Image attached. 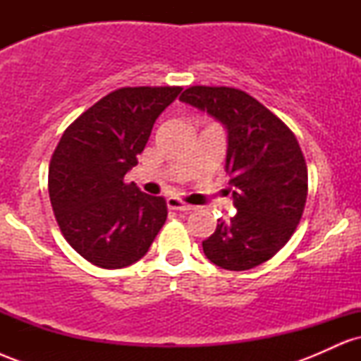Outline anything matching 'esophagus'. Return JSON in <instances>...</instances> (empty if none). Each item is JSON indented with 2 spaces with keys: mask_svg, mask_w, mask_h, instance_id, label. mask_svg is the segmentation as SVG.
Masks as SVG:
<instances>
[{
  "mask_svg": "<svg viewBox=\"0 0 361 361\" xmlns=\"http://www.w3.org/2000/svg\"><path fill=\"white\" fill-rule=\"evenodd\" d=\"M166 204L169 210H178V212H190V210H193V205L185 204V202H181L180 198H175V197L168 198Z\"/></svg>",
  "mask_w": 361,
  "mask_h": 361,
  "instance_id": "1",
  "label": "esophagus"
}]
</instances>
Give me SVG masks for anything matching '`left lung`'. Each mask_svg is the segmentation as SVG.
<instances>
[{
  "label": "left lung",
  "mask_w": 361,
  "mask_h": 361,
  "mask_svg": "<svg viewBox=\"0 0 361 361\" xmlns=\"http://www.w3.org/2000/svg\"><path fill=\"white\" fill-rule=\"evenodd\" d=\"M180 100L221 120L229 140L226 171L238 212L202 243L205 256L224 270H251L273 258L299 226L307 200L302 149L283 120L246 91L190 86Z\"/></svg>",
  "instance_id": "8db88e82"
}]
</instances>
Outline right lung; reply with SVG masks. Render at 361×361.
<instances>
[{"mask_svg":"<svg viewBox=\"0 0 361 361\" xmlns=\"http://www.w3.org/2000/svg\"><path fill=\"white\" fill-rule=\"evenodd\" d=\"M180 86L118 88L64 130L49 164V197L71 247L106 270L146 255L168 217L166 200L127 185L152 126Z\"/></svg>","mask_w":361,"mask_h":361,"instance_id":"add662e5","label":"right lung"}]
</instances>
